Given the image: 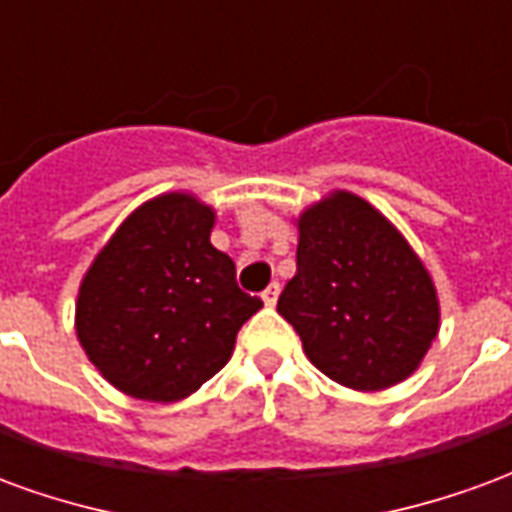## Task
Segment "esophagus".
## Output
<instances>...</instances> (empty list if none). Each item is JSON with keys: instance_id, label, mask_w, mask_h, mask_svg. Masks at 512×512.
Returning a JSON list of instances; mask_svg holds the SVG:
<instances>
[{"instance_id": "esophagus-1", "label": "esophagus", "mask_w": 512, "mask_h": 512, "mask_svg": "<svg viewBox=\"0 0 512 512\" xmlns=\"http://www.w3.org/2000/svg\"><path fill=\"white\" fill-rule=\"evenodd\" d=\"M260 299H263V304H266V307H274L279 299V282H271V285L263 290V296H260Z\"/></svg>"}]
</instances>
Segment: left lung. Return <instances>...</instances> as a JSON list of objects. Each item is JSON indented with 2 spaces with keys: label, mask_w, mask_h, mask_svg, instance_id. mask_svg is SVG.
Here are the masks:
<instances>
[{
  "label": "left lung",
  "mask_w": 512,
  "mask_h": 512,
  "mask_svg": "<svg viewBox=\"0 0 512 512\" xmlns=\"http://www.w3.org/2000/svg\"><path fill=\"white\" fill-rule=\"evenodd\" d=\"M299 249L277 312L312 365L356 392L406 381L439 334V293L403 233L354 191L296 219Z\"/></svg>",
  "instance_id": "1"
}]
</instances>
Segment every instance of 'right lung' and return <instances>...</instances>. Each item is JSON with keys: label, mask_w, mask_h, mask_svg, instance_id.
Wrapping results in <instances>:
<instances>
[{"label": "right lung", "mask_w": 512, "mask_h": 512, "mask_svg": "<svg viewBox=\"0 0 512 512\" xmlns=\"http://www.w3.org/2000/svg\"><path fill=\"white\" fill-rule=\"evenodd\" d=\"M216 211L191 191H164L117 227L76 296V337L123 395L178 403L233 356L263 301L235 285L211 244Z\"/></svg>", "instance_id": "obj_1"}]
</instances>
